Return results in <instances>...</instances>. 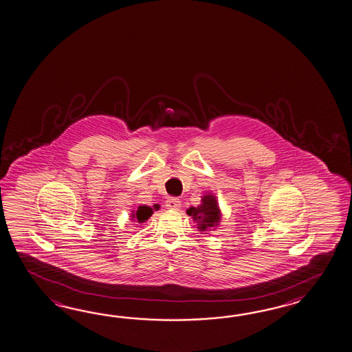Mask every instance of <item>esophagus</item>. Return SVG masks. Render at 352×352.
<instances>
[{"mask_svg":"<svg viewBox=\"0 0 352 352\" xmlns=\"http://www.w3.org/2000/svg\"><path fill=\"white\" fill-rule=\"evenodd\" d=\"M181 201L179 199H174V197H171V199H168L166 200V204H165V206L168 208V209H174L178 210L181 209Z\"/></svg>","mask_w":352,"mask_h":352,"instance_id":"1","label":"esophagus"}]
</instances>
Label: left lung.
Returning <instances> with one entry per match:
<instances>
[{
	"label": "left lung",
	"instance_id": "left-lung-1",
	"mask_svg": "<svg viewBox=\"0 0 352 352\" xmlns=\"http://www.w3.org/2000/svg\"><path fill=\"white\" fill-rule=\"evenodd\" d=\"M187 214L192 217L195 223H197V228L200 232H209L211 229H217L221 220V211L219 208L218 200L211 192L202 196L199 206H190V209H187Z\"/></svg>",
	"mask_w": 352,
	"mask_h": 352
}]
</instances>
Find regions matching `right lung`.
I'll use <instances>...</instances> for the list:
<instances>
[{
  "label": "right lung",
  "mask_w": 352,
  "mask_h": 352,
  "mask_svg": "<svg viewBox=\"0 0 352 352\" xmlns=\"http://www.w3.org/2000/svg\"><path fill=\"white\" fill-rule=\"evenodd\" d=\"M153 209H155V206H153ZM153 209L150 208V206H146V205L138 206V209L132 211L131 218H132V220H137V223H144L153 214Z\"/></svg>",
  "instance_id": "1"
}]
</instances>
